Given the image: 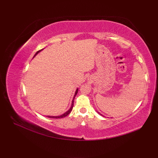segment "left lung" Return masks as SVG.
<instances>
[{"label":"left lung","instance_id":"1","mask_svg":"<svg viewBox=\"0 0 158 158\" xmlns=\"http://www.w3.org/2000/svg\"><path fill=\"white\" fill-rule=\"evenodd\" d=\"M100 115H101V114H100Z\"/></svg>","mask_w":158,"mask_h":158}]
</instances>
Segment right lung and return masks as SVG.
<instances>
[{
	"instance_id": "obj_1",
	"label": "right lung",
	"mask_w": 158,
	"mask_h": 158,
	"mask_svg": "<svg viewBox=\"0 0 158 158\" xmlns=\"http://www.w3.org/2000/svg\"><path fill=\"white\" fill-rule=\"evenodd\" d=\"M43 49H41V50H39V51H38L37 52H36V53H35V55L34 56V57L36 55V54H38V53L41 52V51H42ZM77 92H78V89H77V90H76V92H75V96H74V97H73V101H72V105H71V106H70V108L69 109V110H67L66 112H65L64 113V114H62V115H60V116H47L48 117H49V118H54V119H60V118H62V117H66V116H67L69 115V114L71 112V110H72V109H73V104H74V100H75V96L77 95Z\"/></svg>"
}]
</instances>
